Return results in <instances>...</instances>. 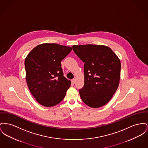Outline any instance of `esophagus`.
Instances as JSON below:
<instances>
[{"label":"esophagus","mask_w":148,"mask_h":148,"mask_svg":"<svg viewBox=\"0 0 148 148\" xmlns=\"http://www.w3.org/2000/svg\"><path fill=\"white\" fill-rule=\"evenodd\" d=\"M75 79H73L71 80V83L73 84H75Z\"/></svg>","instance_id":"1"}]
</instances>
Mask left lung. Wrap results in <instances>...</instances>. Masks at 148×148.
Instances as JSON below:
<instances>
[{
	"label": "left lung",
	"mask_w": 148,
	"mask_h": 148,
	"mask_svg": "<svg viewBox=\"0 0 148 148\" xmlns=\"http://www.w3.org/2000/svg\"><path fill=\"white\" fill-rule=\"evenodd\" d=\"M73 50L84 62V85L80 98L92 108L107 103L119 86L121 62L108 46L88 44L73 45Z\"/></svg>",
	"instance_id": "1"
}]
</instances>
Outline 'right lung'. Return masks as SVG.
Returning a JSON list of instances; mask_svg holds the SVG:
<instances>
[{
    "label": "right lung",
    "mask_w": 148,
    "mask_h": 148,
    "mask_svg": "<svg viewBox=\"0 0 148 148\" xmlns=\"http://www.w3.org/2000/svg\"><path fill=\"white\" fill-rule=\"evenodd\" d=\"M72 48L59 44L37 46L27 55L25 65L28 87L36 100L50 107L59 103L71 84L64 77L61 61Z\"/></svg>",
    "instance_id": "1"
}]
</instances>
